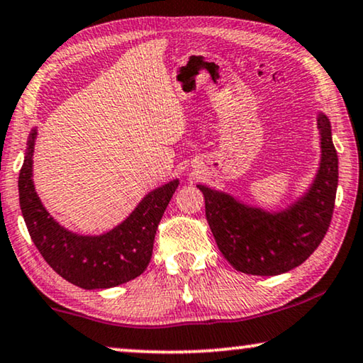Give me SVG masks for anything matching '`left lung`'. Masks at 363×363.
Instances as JSON below:
<instances>
[{
  "label": "left lung",
  "instance_id": "1",
  "mask_svg": "<svg viewBox=\"0 0 363 363\" xmlns=\"http://www.w3.org/2000/svg\"><path fill=\"white\" fill-rule=\"evenodd\" d=\"M321 164L313 185L290 208L267 213L245 206L230 194L198 185L220 254L235 270L247 275L272 277L301 265L328 233L334 213L339 180L337 152L330 123L319 113Z\"/></svg>",
  "mask_w": 363,
  "mask_h": 363
}]
</instances>
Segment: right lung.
Returning a JSON list of instances; mask_svg holds the SVG:
<instances>
[{
    "mask_svg": "<svg viewBox=\"0 0 363 363\" xmlns=\"http://www.w3.org/2000/svg\"><path fill=\"white\" fill-rule=\"evenodd\" d=\"M38 130L28 139L19 173V204L29 235L44 260L73 285L96 290L134 280L149 265L157 228L178 186V180L145 194L118 228L101 235L70 233L47 213L33 182V155Z\"/></svg>",
    "mask_w": 363,
    "mask_h": 363,
    "instance_id": "1",
    "label": "right lung"
}]
</instances>
